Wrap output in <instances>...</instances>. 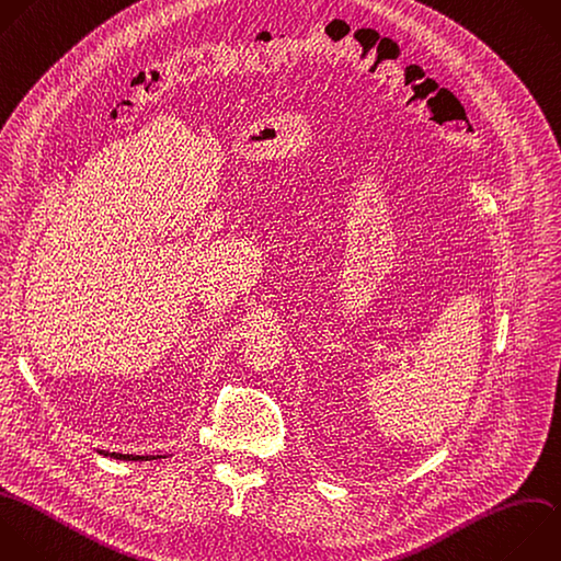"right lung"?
<instances>
[{
	"label": "right lung",
	"mask_w": 561,
	"mask_h": 561,
	"mask_svg": "<svg viewBox=\"0 0 561 561\" xmlns=\"http://www.w3.org/2000/svg\"><path fill=\"white\" fill-rule=\"evenodd\" d=\"M99 454L107 456V458H116V460H160V458H167V454H156V456H138V454H118V451H107V449H96Z\"/></svg>",
	"instance_id": "1"
}]
</instances>
